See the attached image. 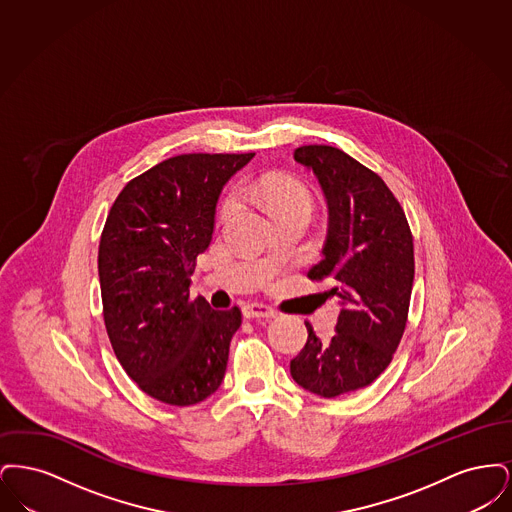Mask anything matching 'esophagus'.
<instances>
[{
	"label": "esophagus",
	"instance_id": "1",
	"mask_svg": "<svg viewBox=\"0 0 512 512\" xmlns=\"http://www.w3.org/2000/svg\"><path fill=\"white\" fill-rule=\"evenodd\" d=\"M244 317L245 318H276L278 317V313L272 309V307H268V305H263V303H247L244 305Z\"/></svg>",
	"mask_w": 512,
	"mask_h": 512
}]
</instances>
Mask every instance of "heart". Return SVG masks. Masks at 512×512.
I'll list each match as a JSON object with an SVG mask.
<instances>
[{
    "mask_svg": "<svg viewBox=\"0 0 512 512\" xmlns=\"http://www.w3.org/2000/svg\"><path fill=\"white\" fill-rule=\"evenodd\" d=\"M245 195L263 211H267L270 217H276L284 211H293V209H303L309 213L313 209V197L309 194V190L299 180L276 174V172H265L257 176L245 188ZM236 207H238L236 195H228L220 205V220L232 217Z\"/></svg>",
    "mask_w": 512,
    "mask_h": 512,
    "instance_id": "b5f03b06",
    "label": "heart"
}]
</instances>
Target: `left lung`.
Segmentation results:
<instances>
[{
  "label": "left lung",
  "mask_w": 512,
  "mask_h": 512,
  "mask_svg": "<svg viewBox=\"0 0 512 512\" xmlns=\"http://www.w3.org/2000/svg\"><path fill=\"white\" fill-rule=\"evenodd\" d=\"M293 159L311 169L328 203L324 259L309 278H330L340 299L332 340L309 338L292 359L293 380L332 399L370 386L403 338L413 292V234L397 197L376 172L332 146H301Z\"/></svg>",
  "instance_id": "8db88e82"
}]
</instances>
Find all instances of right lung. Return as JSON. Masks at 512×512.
I'll list each match as a JSON object with an SVG mask.
<instances>
[{"mask_svg": "<svg viewBox=\"0 0 512 512\" xmlns=\"http://www.w3.org/2000/svg\"><path fill=\"white\" fill-rule=\"evenodd\" d=\"M255 153L176 155L132 178L99 240L103 320L124 372L149 397L188 407L219 390L240 307L190 297L222 186Z\"/></svg>", "mask_w": 512, "mask_h": 512, "instance_id": "obj_1", "label": "right lung"}]
</instances>
